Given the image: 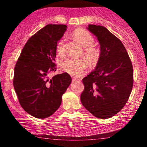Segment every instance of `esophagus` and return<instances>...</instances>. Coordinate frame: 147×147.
Here are the masks:
<instances>
[{
    "mask_svg": "<svg viewBox=\"0 0 147 147\" xmlns=\"http://www.w3.org/2000/svg\"><path fill=\"white\" fill-rule=\"evenodd\" d=\"M78 78H77V77H72V80L73 81H75V80H77Z\"/></svg>",
    "mask_w": 147,
    "mask_h": 147,
    "instance_id": "1",
    "label": "esophagus"
}]
</instances>
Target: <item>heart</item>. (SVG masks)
<instances>
[{"label": "heart", "mask_w": 147, "mask_h": 147, "mask_svg": "<svg viewBox=\"0 0 147 147\" xmlns=\"http://www.w3.org/2000/svg\"><path fill=\"white\" fill-rule=\"evenodd\" d=\"M73 36L77 42L84 47V54L86 57L91 61H95L98 58L99 51L94 45L95 40L92 35L87 30L82 29L76 30L73 32ZM57 52L59 55H64L65 52V40L61 39L57 43ZM88 63L85 59H76L73 58H68L61 63V68L65 72L72 76H79L86 70Z\"/></svg>", "instance_id": "heart-1"}]
</instances>
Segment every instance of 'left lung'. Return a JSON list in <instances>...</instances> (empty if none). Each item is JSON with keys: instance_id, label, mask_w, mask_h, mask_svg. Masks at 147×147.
Instances as JSON below:
<instances>
[{"instance_id": "left-lung-1", "label": "left lung", "mask_w": 147, "mask_h": 147, "mask_svg": "<svg viewBox=\"0 0 147 147\" xmlns=\"http://www.w3.org/2000/svg\"><path fill=\"white\" fill-rule=\"evenodd\" d=\"M97 36L100 56L95 70L84 77L81 102L92 115L108 119L123 109L133 84L131 61L120 40L105 27L88 25Z\"/></svg>"}]
</instances>
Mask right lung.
Instances as JSON below:
<instances>
[{
	"label": "right lung",
	"mask_w": 147,
	"mask_h": 147,
	"mask_svg": "<svg viewBox=\"0 0 147 147\" xmlns=\"http://www.w3.org/2000/svg\"><path fill=\"white\" fill-rule=\"evenodd\" d=\"M66 29L65 25L49 24L37 32L25 43L15 65V92L22 108L34 117L52 115L72 82L67 72L48 77L56 71L57 43Z\"/></svg>",
	"instance_id": "1"
}]
</instances>
